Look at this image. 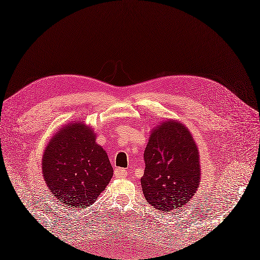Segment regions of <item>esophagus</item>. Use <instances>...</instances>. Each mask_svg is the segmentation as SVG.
Here are the masks:
<instances>
[{"label":"esophagus","mask_w":260,"mask_h":260,"mask_svg":"<svg viewBox=\"0 0 260 260\" xmlns=\"http://www.w3.org/2000/svg\"><path fill=\"white\" fill-rule=\"evenodd\" d=\"M115 175L118 178H125L128 176V172L123 170V168H117L115 171Z\"/></svg>","instance_id":"34e87169"}]
</instances>
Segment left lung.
Wrapping results in <instances>:
<instances>
[{"mask_svg": "<svg viewBox=\"0 0 260 260\" xmlns=\"http://www.w3.org/2000/svg\"><path fill=\"white\" fill-rule=\"evenodd\" d=\"M199 158L197 143L184 123L167 119L153 128L141 178L147 203L167 213L184 208L199 188Z\"/></svg>", "mask_w": 260, "mask_h": 260, "instance_id": "obj_1", "label": "left lung"}]
</instances>
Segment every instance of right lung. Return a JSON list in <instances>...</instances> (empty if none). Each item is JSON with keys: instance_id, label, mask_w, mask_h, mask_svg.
<instances>
[{"instance_id": "obj_1", "label": "right lung", "mask_w": 260, "mask_h": 260, "mask_svg": "<svg viewBox=\"0 0 260 260\" xmlns=\"http://www.w3.org/2000/svg\"><path fill=\"white\" fill-rule=\"evenodd\" d=\"M41 170L48 190L72 210L93 205L114 175L94 129L79 120L63 124L52 136Z\"/></svg>"}]
</instances>
